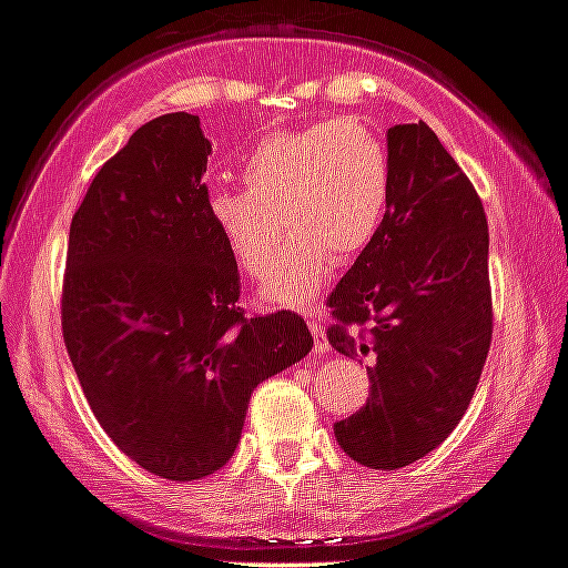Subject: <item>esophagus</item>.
<instances>
[{
    "mask_svg": "<svg viewBox=\"0 0 568 568\" xmlns=\"http://www.w3.org/2000/svg\"><path fill=\"white\" fill-rule=\"evenodd\" d=\"M303 317H306L308 328H312L314 351H317V353H328V339H325V331H323V325H320L317 312H314V308H306V312H303Z\"/></svg>",
    "mask_w": 568,
    "mask_h": 568,
    "instance_id": "esophagus-1",
    "label": "esophagus"
}]
</instances>
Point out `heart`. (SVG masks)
I'll list each match as a JSON object with an SVG mask.
<instances>
[{
	"mask_svg": "<svg viewBox=\"0 0 568 568\" xmlns=\"http://www.w3.org/2000/svg\"><path fill=\"white\" fill-rule=\"evenodd\" d=\"M243 179L248 190H212L210 217L234 265L251 278L267 271L282 229L290 232L260 286V297L273 306L312 297L331 256L347 262L362 254L392 195L389 149L353 115L267 134L243 162Z\"/></svg>",
	"mask_w": 568,
	"mask_h": 568,
	"instance_id": "b5f03b06",
	"label": "heart"
}]
</instances>
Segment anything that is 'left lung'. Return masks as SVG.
Returning <instances> with one entry per match:
<instances>
[{
    "instance_id": "left-lung-1",
    "label": "left lung",
    "mask_w": 568,
    "mask_h": 568,
    "mask_svg": "<svg viewBox=\"0 0 568 568\" xmlns=\"http://www.w3.org/2000/svg\"><path fill=\"white\" fill-rule=\"evenodd\" d=\"M392 195L373 243L328 295V342L373 356L367 406L334 425L353 462L400 469L467 414L494 312L480 195L425 121L386 134Z\"/></svg>"
}]
</instances>
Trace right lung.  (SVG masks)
Masks as SVG:
<instances>
[{
  "mask_svg": "<svg viewBox=\"0 0 568 568\" xmlns=\"http://www.w3.org/2000/svg\"><path fill=\"white\" fill-rule=\"evenodd\" d=\"M199 115L143 123L71 217L60 323L115 447L165 480L226 467L251 392L312 351L303 317H248L210 217Z\"/></svg>",
  "mask_w": 568,
  "mask_h": 568,
  "instance_id": "add662e5",
  "label": "right lung"
}]
</instances>
